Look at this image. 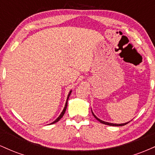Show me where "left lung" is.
Wrapping results in <instances>:
<instances>
[{
    "instance_id": "obj_1",
    "label": "left lung",
    "mask_w": 155,
    "mask_h": 155,
    "mask_svg": "<svg viewBox=\"0 0 155 155\" xmlns=\"http://www.w3.org/2000/svg\"><path fill=\"white\" fill-rule=\"evenodd\" d=\"M92 114H93L94 117H95V118L96 119V120H98L99 122H101V123H102V124H107V125H110V126H123V125H125L126 124L129 123V122H127V123H123V124H113V123H109V122H104V121H102V120H99V119L97 118V117H96L95 114H93V112L92 111Z\"/></svg>"
}]
</instances>
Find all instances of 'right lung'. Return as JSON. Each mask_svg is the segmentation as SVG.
I'll use <instances>...</instances> for the list:
<instances>
[{
    "label": "right lung",
    "instance_id": "obj_1",
    "mask_svg": "<svg viewBox=\"0 0 155 155\" xmlns=\"http://www.w3.org/2000/svg\"><path fill=\"white\" fill-rule=\"evenodd\" d=\"M71 91H70V92H69V94H68V98H67V101H66V103H65V108H64V109H63V111H62V113L60 114V115L59 117H58V119H57L56 120H54V122H51V124H54V123H56V122H58V121H59L60 119L62 118V117H63V115H64V114H65V110H66V108H67V106H68V97H69V96H70V95H71Z\"/></svg>",
    "mask_w": 155,
    "mask_h": 155
}]
</instances>
